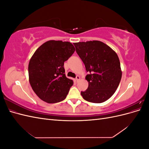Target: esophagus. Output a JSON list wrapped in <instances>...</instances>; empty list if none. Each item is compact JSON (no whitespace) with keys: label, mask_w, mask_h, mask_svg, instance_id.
<instances>
[{"label":"esophagus","mask_w":149,"mask_h":149,"mask_svg":"<svg viewBox=\"0 0 149 149\" xmlns=\"http://www.w3.org/2000/svg\"><path fill=\"white\" fill-rule=\"evenodd\" d=\"M76 81H78L80 79V76H79V75H77V76H76Z\"/></svg>","instance_id":"obj_1"}]
</instances>
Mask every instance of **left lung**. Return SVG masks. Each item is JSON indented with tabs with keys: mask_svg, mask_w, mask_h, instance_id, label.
<instances>
[{
	"mask_svg": "<svg viewBox=\"0 0 149 149\" xmlns=\"http://www.w3.org/2000/svg\"><path fill=\"white\" fill-rule=\"evenodd\" d=\"M76 52L89 74L88 88L81 94L86 101L101 103L109 99L122 78L119 57L111 47L97 40L74 43Z\"/></svg>",
	"mask_w": 149,
	"mask_h": 149,
	"instance_id": "left-lung-1",
	"label": "left lung"
}]
</instances>
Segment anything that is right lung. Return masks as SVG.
Wrapping results in <instances>:
<instances>
[{
    "label": "right lung",
    "instance_id": "obj_1",
    "mask_svg": "<svg viewBox=\"0 0 149 149\" xmlns=\"http://www.w3.org/2000/svg\"><path fill=\"white\" fill-rule=\"evenodd\" d=\"M74 51L70 42L49 40L33 53L29 64V82L42 101L52 104L66 97L73 81L66 78L64 62Z\"/></svg>",
    "mask_w": 149,
    "mask_h": 149
}]
</instances>
